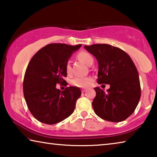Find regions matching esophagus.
<instances>
[{
	"label": "esophagus",
	"mask_w": 157,
	"mask_h": 157,
	"mask_svg": "<svg viewBox=\"0 0 157 157\" xmlns=\"http://www.w3.org/2000/svg\"><path fill=\"white\" fill-rule=\"evenodd\" d=\"M86 89H82V93H84V92H86Z\"/></svg>",
	"instance_id": "1"
}]
</instances>
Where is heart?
<instances>
[{
  "label": "heart",
  "instance_id": "obj_1",
  "mask_svg": "<svg viewBox=\"0 0 157 157\" xmlns=\"http://www.w3.org/2000/svg\"><path fill=\"white\" fill-rule=\"evenodd\" d=\"M78 57L79 59H80L82 62H83L84 63H86V65H89L91 62H94V59L91 55L89 53L82 51L78 53ZM66 71L67 73H69L71 72V66L70 63H67L66 64ZM91 82V79L90 78H74L72 81H71V84L73 86L80 87V88H85L89 86Z\"/></svg>",
  "mask_w": 157,
  "mask_h": 157
}]
</instances>
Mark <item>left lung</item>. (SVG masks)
<instances>
[{"label":"left lung","instance_id":"1","mask_svg":"<svg viewBox=\"0 0 157 157\" xmlns=\"http://www.w3.org/2000/svg\"><path fill=\"white\" fill-rule=\"evenodd\" d=\"M98 62V84H109L105 92L94 88L92 106L96 115L105 121H123L136 109L140 98V85L136 66L127 53L109 44L84 46Z\"/></svg>","mask_w":157,"mask_h":157}]
</instances>
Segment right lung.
Segmentation results:
<instances>
[{
    "mask_svg": "<svg viewBox=\"0 0 157 157\" xmlns=\"http://www.w3.org/2000/svg\"><path fill=\"white\" fill-rule=\"evenodd\" d=\"M82 44H50L32 58L23 79V95L29 110L36 120L48 124L62 121L71 115L81 91L75 86L61 91L57 84L66 83V64Z\"/></svg>",
    "mask_w": 157,
    "mask_h": 157,
    "instance_id": "add662e5",
    "label": "right lung"
}]
</instances>
